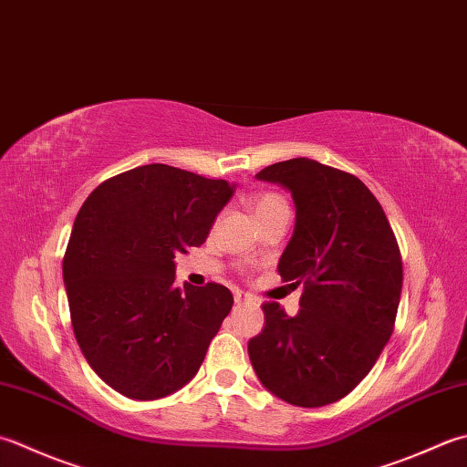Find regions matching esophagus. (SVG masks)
<instances>
[{
    "instance_id": "obj_1",
    "label": "esophagus",
    "mask_w": 467,
    "mask_h": 467,
    "mask_svg": "<svg viewBox=\"0 0 467 467\" xmlns=\"http://www.w3.org/2000/svg\"><path fill=\"white\" fill-rule=\"evenodd\" d=\"M249 301H251V299H249V297H244L243 294H239V291H236V294H234V304L239 306V307H241L243 304H249Z\"/></svg>"
}]
</instances>
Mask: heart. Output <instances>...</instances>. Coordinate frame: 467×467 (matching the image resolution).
I'll return each instance as SVG.
<instances>
[{
    "label": "heart",
    "instance_id": "heart-1",
    "mask_svg": "<svg viewBox=\"0 0 467 467\" xmlns=\"http://www.w3.org/2000/svg\"><path fill=\"white\" fill-rule=\"evenodd\" d=\"M277 202H283L279 196H275V194H261V196H257V198L253 200V208H254V213H259V210L269 208V206L277 204Z\"/></svg>",
    "mask_w": 467,
    "mask_h": 467
}]
</instances>
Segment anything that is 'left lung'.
<instances>
[{
  "mask_svg": "<svg viewBox=\"0 0 467 467\" xmlns=\"http://www.w3.org/2000/svg\"><path fill=\"white\" fill-rule=\"evenodd\" d=\"M257 178L285 188L296 228L277 271L304 285L297 316L263 306L249 340L261 385L296 407H324L367 377L395 326L403 261L387 214L362 182L316 160L273 163Z\"/></svg>",
  "mask_w": 467,
  "mask_h": 467,
  "instance_id": "obj_1",
  "label": "left lung"
}]
</instances>
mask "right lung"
Segmentation results:
<instances>
[{
  "label": "right lung",
  "instance_id": "obj_1",
  "mask_svg": "<svg viewBox=\"0 0 467 467\" xmlns=\"http://www.w3.org/2000/svg\"><path fill=\"white\" fill-rule=\"evenodd\" d=\"M234 194L226 180L150 163L103 182L64 253L72 330L109 387L155 400L196 377L233 307L224 285L176 287L178 253L200 246Z\"/></svg>",
  "mask_w": 467,
  "mask_h": 467
}]
</instances>
